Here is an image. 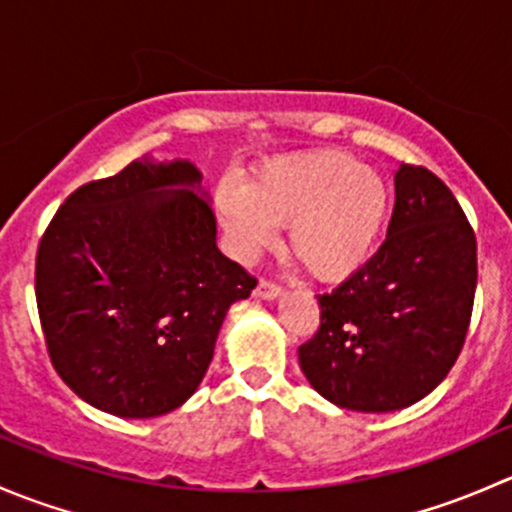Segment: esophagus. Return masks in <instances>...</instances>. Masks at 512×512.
Wrapping results in <instances>:
<instances>
[{
    "label": "esophagus",
    "mask_w": 512,
    "mask_h": 512,
    "mask_svg": "<svg viewBox=\"0 0 512 512\" xmlns=\"http://www.w3.org/2000/svg\"><path fill=\"white\" fill-rule=\"evenodd\" d=\"M255 294H257V297H260V299H277V297H280V294H282V287L275 285V282L262 280L260 285H257Z\"/></svg>",
    "instance_id": "esophagus-1"
}]
</instances>
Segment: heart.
Here are the masks:
<instances>
[{"instance_id": "obj_1", "label": "heart", "mask_w": 512, "mask_h": 512, "mask_svg": "<svg viewBox=\"0 0 512 512\" xmlns=\"http://www.w3.org/2000/svg\"><path fill=\"white\" fill-rule=\"evenodd\" d=\"M389 185L342 151H312L260 165L245 188L225 185L215 210L232 252L252 260L287 225V252L317 280L339 282L364 267L389 218Z\"/></svg>"}]
</instances>
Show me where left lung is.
Returning <instances> with one entry per match:
<instances>
[{"label": "left lung", "mask_w": 512, "mask_h": 512, "mask_svg": "<svg viewBox=\"0 0 512 512\" xmlns=\"http://www.w3.org/2000/svg\"><path fill=\"white\" fill-rule=\"evenodd\" d=\"M394 185L384 245L319 294L322 322L299 347L314 391L364 414L406 409L446 379L476 297V235L446 183L401 163Z\"/></svg>", "instance_id": "left-lung-1"}]
</instances>
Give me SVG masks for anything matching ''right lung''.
<instances>
[{"label": "right lung", "mask_w": 512, "mask_h": 512, "mask_svg": "<svg viewBox=\"0 0 512 512\" xmlns=\"http://www.w3.org/2000/svg\"><path fill=\"white\" fill-rule=\"evenodd\" d=\"M190 160L143 156L66 198L36 252L56 374L94 409L153 418L203 381L227 309L257 280L218 250Z\"/></svg>", "instance_id": "right-lung-1"}]
</instances>
